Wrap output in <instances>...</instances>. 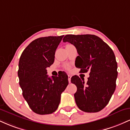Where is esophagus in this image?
I'll list each match as a JSON object with an SVG mask.
<instances>
[{"instance_id":"34e87169","label":"esophagus","mask_w":130,"mask_h":130,"mask_svg":"<svg viewBox=\"0 0 130 130\" xmlns=\"http://www.w3.org/2000/svg\"><path fill=\"white\" fill-rule=\"evenodd\" d=\"M68 82H69V83H71V74H68Z\"/></svg>"}]
</instances>
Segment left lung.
Segmentation results:
<instances>
[{"instance_id": "left-lung-1", "label": "left lung", "mask_w": 130, "mask_h": 130, "mask_svg": "<svg viewBox=\"0 0 130 130\" xmlns=\"http://www.w3.org/2000/svg\"><path fill=\"white\" fill-rule=\"evenodd\" d=\"M63 42L73 44L79 56L75 66L80 72L89 71L87 82L73 76L71 83L76 86V103L81 111L96 112L102 110L111 99L116 87L117 63L111 47L94 35H67Z\"/></svg>"}]
</instances>
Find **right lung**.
I'll use <instances>...</instances> for the list:
<instances>
[{"label": "right lung", "instance_id": "add662e5", "mask_svg": "<svg viewBox=\"0 0 130 130\" xmlns=\"http://www.w3.org/2000/svg\"><path fill=\"white\" fill-rule=\"evenodd\" d=\"M63 37L37 38L27 46L20 57L19 85L24 98L36 114H50L56 111L61 93L68 84L66 73L50 77L46 70L54 63L56 50Z\"/></svg>", "mask_w": 130, "mask_h": 130}]
</instances>
